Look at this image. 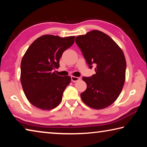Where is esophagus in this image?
Returning <instances> with one entry per match:
<instances>
[{"mask_svg":"<svg viewBox=\"0 0 147 147\" xmlns=\"http://www.w3.org/2000/svg\"><path fill=\"white\" fill-rule=\"evenodd\" d=\"M80 79H81V78H80V77L73 76H71V80H72V82H75L79 81L80 80Z\"/></svg>","mask_w":147,"mask_h":147,"instance_id":"1","label":"esophagus"}]
</instances>
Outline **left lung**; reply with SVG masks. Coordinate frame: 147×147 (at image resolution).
Instances as JSON below:
<instances>
[{"label":"left lung","instance_id":"left-lung-1","mask_svg":"<svg viewBox=\"0 0 147 147\" xmlns=\"http://www.w3.org/2000/svg\"><path fill=\"white\" fill-rule=\"evenodd\" d=\"M75 41L89 68L96 65V74L82 78L87 89L80 94L82 100L92 108H107L118 98L125 81L123 52L110 37L98 30L77 36Z\"/></svg>","mask_w":147,"mask_h":147}]
</instances>
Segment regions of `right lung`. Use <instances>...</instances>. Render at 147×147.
Returning a JSON list of instances; mask_svg holds the SVG:
<instances>
[{"instance_id": "add662e5", "label": "right lung", "mask_w": 147, "mask_h": 147, "mask_svg": "<svg viewBox=\"0 0 147 147\" xmlns=\"http://www.w3.org/2000/svg\"><path fill=\"white\" fill-rule=\"evenodd\" d=\"M74 38L44 35L31 44L23 56L21 82L27 99L36 108L50 110L61 102L71 79L58 76L53 70L59 68L62 54L73 45Z\"/></svg>"}]
</instances>
